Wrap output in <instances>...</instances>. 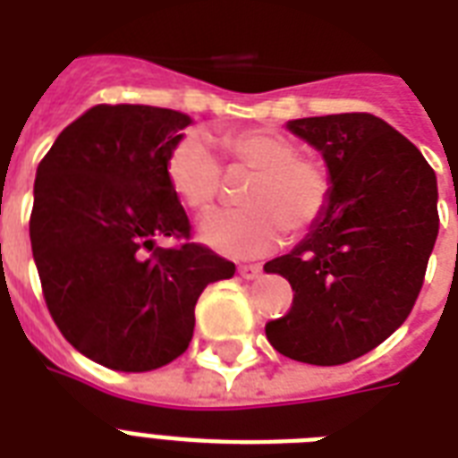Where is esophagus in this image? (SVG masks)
Instances as JSON below:
<instances>
[{
	"label": "esophagus",
	"mask_w": 458,
	"mask_h": 458,
	"mask_svg": "<svg viewBox=\"0 0 458 458\" xmlns=\"http://www.w3.org/2000/svg\"><path fill=\"white\" fill-rule=\"evenodd\" d=\"M237 273H240L244 280H254V278H259V273H261V266L244 264V266H240V268H237Z\"/></svg>",
	"instance_id": "esophagus-1"
}]
</instances>
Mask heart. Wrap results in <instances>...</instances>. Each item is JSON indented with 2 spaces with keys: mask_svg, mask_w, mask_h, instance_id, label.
Listing matches in <instances>:
<instances>
[{
  "mask_svg": "<svg viewBox=\"0 0 458 458\" xmlns=\"http://www.w3.org/2000/svg\"><path fill=\"white\" fill-rule=\"evenodd\" d=\"M230 165L251 173L235 211H211L199 221L201 242L230 259H257L278 247L283 230L304 235L326 216L333 178L318 158L278 131L251 128L218 138ZM165 180L185 207L204 211L221 190V165L201 135L190 132L165 157Z\"/></svg>",
  "mask_w": 458,
  "mask_h": 458,
  "instance_id": "b5f03b06",
  "label": "heart"
}]
</instances>
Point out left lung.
<instances>
[{"mask_svg":"<svg viewBox=\"0 0 458 458\" xmlns=\"http://www.w3.org/2000/svg\"><path fill=\"white\" fill-rule=\"evenodd\" d=\"M333 178L326 216L264 266L293 285V309L266 323L283 356L340 366L369 354L411 313L433 254L437 178L409 140L373 114L287 121Z\"/></svg>","mask_w":458,"mask_h":458,"instance_id":"obj_1","label":"left lung"}]
</instances>
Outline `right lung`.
I'll return each mask as SVG.
<instances>
[{"label":"right lung","mask_w":458,"mask_h":458,"mask_svg":"<svg viewBox=\"0 0 458 458\" xmlns=\"http://www.w3.org/2000/svg\"><path fill=\"white\" fill-rule=\"evenodd\" d=\"M192 123L145 104H97L61 131L39 161L32 259L47 309L81 354L145 373L178 359L204 287L235 276L208 247H157L190 237L165 180V157Z\"/></svg>","instance_id":"1"}]
</instances>
